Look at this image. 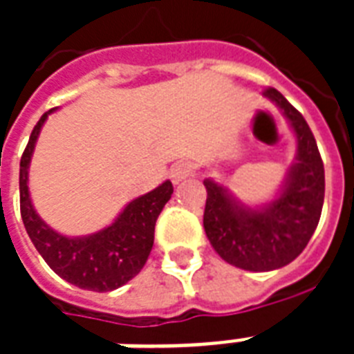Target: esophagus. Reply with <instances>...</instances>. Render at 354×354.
Segmentation results:
<instances>
[{"label":"esophagus","mask_w":354,"mask_h":354,"mask_svg":"<svg viewBox=\"0 0 354 354\" xmlns=\"http://www.w3.org/2000/svg\"><path fill=\"white\" fill-rule=\"evenodd\" d=\"M191 174H193V163L187 160L176 161V163L171 167V180L174 183H180L182 180L191 176Z\"/></svg>","instance_id":"34e87169"}]
</instances>
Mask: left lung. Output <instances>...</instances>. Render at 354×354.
<instances>
[{"label":"left lung","mask_w":354,"mask_h":354,"mask_svg":"<svg viewBox=\"0 0 354 354\" xmlns=\"http://www.w3.org/2000/svg\"><path fill=\"white\" fill-rule=\"evenodd\" d=\"M264 97L283 110L297 138L296 163L277 198L263 207H248L224 185L204 180L205 235L226 263L250 272L292 263L318 226L325 196L324 161L307 121L275 88H266Z\"/></svg>","instance_id":"left-lung-1"}]
</instances>
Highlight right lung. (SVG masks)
Wrapping results in <instances>:
<instances>
[{
  "mask_svg": "<svg viewBox=\"0 0 354 354\" xmlns=\"http://www.w3.org/2000/svg\"><path fill=\"white\" fill-rule=\"evenodd\" d=\"M51 112L44 113L36 122L19 161L21 221L35 248L55 274L84 290H115L136 277L147 263L154 244L156 221L174 189L167 180L154 191L132 200L113 224L93 235L66 236L57 233L36 215L27 185L30 156Z\"/></svg>",
  "mask_w": 354,
  "mask_h": 354,
  "instance_id": "obj_1",
  "label": "right lung"
}]
</instances>
